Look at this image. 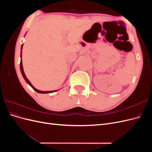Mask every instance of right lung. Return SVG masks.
<instances>
[{
	"mask_svg": "<svg viewBox=\"0 0 152 152\" xmlns=\"http://www.w3.org/2000/svg\"><path fill=\"white\" fill-rule=\"evenodd\" d=\"M22 49H23V44H22V45H21V50H22ZM21 54H22V51L21 52ZM20 70H21V74H22V75H23V78L25 79V81L27 82V83H28L31 87L32 88H33V89H34L36 92H37V93H42V94H45V93H53V92H55V91H39V90H38V89H35V87L31 85V84L30 83V82L28 80V79H27V78L26 77V75H25V73H24V71H23V65H22V59H21V61H20Z\"/></svg>",
	"mask_w": 152,
	"mask_h": 152,
	"instance_id": "1",
	"label": "right lung"
}]
</instances>
